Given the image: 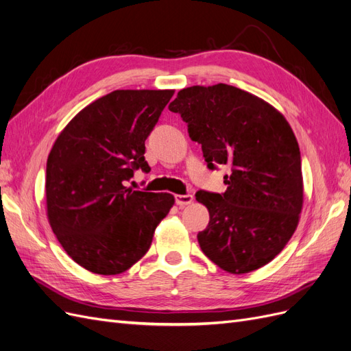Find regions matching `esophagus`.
<instances>
[{
    "label": "esophagus",
    "mask_w": 351,
    "mask_h": 351,
    "mask_svg": "<svg viewBox=\"0 0 351 351\" xmlns=\"http://www.w3.org/2000/svg\"><path fill=\"white\" fill-rule=\"evenodd\" d=\"M192 201H194V197H192L191 194H185V195H175V202H176V204H178L179 207L189 206Z\"/></svg>",
    "instance_id": "1"
}]
</instances>
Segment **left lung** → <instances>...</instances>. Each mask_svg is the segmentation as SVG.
Segmentation results:
<instances>
[{"instance_id": "left-lung-1", "label": "left lung", "mask_w": 351, "mask_h": 351, "mask_svg": "<svg viewBox=\"0 0 351 351\" xmlns=\"http://www.w3.org/2000/svg\"><path fill=\"white\" fill-rule=\"evenodd\" d=\"M169 110L186 122L208 169L230 167L226 192L195 194L210 213L197 234L201 251L232 274L268 264L295 233L303 204L300 150L289 122L263 99L223 83L180 90Z\"/></svg>"}]
</instances>
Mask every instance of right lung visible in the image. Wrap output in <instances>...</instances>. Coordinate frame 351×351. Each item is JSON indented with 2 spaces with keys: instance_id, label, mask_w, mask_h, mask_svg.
I'll return each mask as SVG.
<instances>
[{
  "instance_id": "obj_1",
  "label": "right lung",
  "mask_w": 351,
  "mask_h": 351,
  "mask_svg": "<svg viewBox=\"0 0 351 351\" xmlns=\"http://www.w3.org/2000/svg\"><path fill=\"white\" fill-rule=\"evenodd\" d=\"M173 90H115L58 135L47 163L48 219L64 251L95 274L114 276L141 259L173 206L171 194L132 191L150 172L145 140Z\"/></svg>"
}]
</instances>
